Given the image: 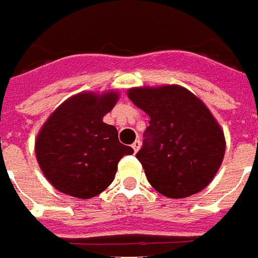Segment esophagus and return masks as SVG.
I'll return each mask as SVG.
<instances>
[{
  "label": "esophagus",
  "mask_w": 258,
  "mask_h": 258,
  "mask_svg": "<svg viewBox=\"0 0 258 258\" xmlns=\"http://www.w3.org/2000/svg\"><path fill=\"white\" fill-rule=\"evenodd\" d=\"M141 145H142V142L139 141V139H136V141L132 143V149L135 150V152H138V150L141 149Z\"/></svg>",
  "instance_id": "esophagus-1"
}]
</instances>
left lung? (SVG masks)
Listing matches in <instances>:
<instances>
[{"mask_svg": "<svg viewBox=\"0 0 258 258\" xmlns=\"http://www.w3.org/2000/svg\"><path fill=\"white\" fill-rule=\"evenodd\" d=\"M127 98L150 117L136 157L152 187L172 199L205 189L226 150L222 127L205 103L179 85L132 88Z\"/></svg>", "mask_w": 258, "mask_h": 258, "instance_id": "left-lung-1", "label": "left lung"}]
</instances>
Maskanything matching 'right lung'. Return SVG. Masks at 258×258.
Instances as JSON below:
<instances>
[{
    "mask_svg": "<svg viewBox=\"0 0 258 258\" xmlns=\"http://www.w3.org/2000/svg\"><path fill=\"white\" fill-rule=\"evenodd\" d=\"M116 102V92L78 93L55 109L39 131L36 160L60 193L98 196L115 179L119 160L133 153L119 142L116 127L102 120Z\"/></svg>",
    "mask_w": 258,
    "mask_h": 258,
    "instance_id": "right-lung-1",
    "label": "right lung"
}]
</instances>
